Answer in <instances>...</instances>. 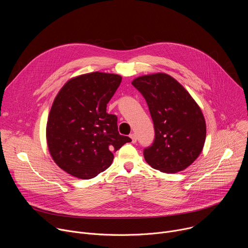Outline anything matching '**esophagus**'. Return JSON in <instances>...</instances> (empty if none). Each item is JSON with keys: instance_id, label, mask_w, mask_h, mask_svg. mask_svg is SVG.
<instances>
[{"instance_id": "obj_1", "label": "esophagus", "mask_w": 248, "mask_h": 248, "mask_svg": "<svg viewBox=\"0 0 248 248\" xmlns=\"http://www.w3.org/2000/svg\"><path fill=\"white\" fill-rule=\"evenodd\" d=\"M129 136H130V138H131V142H132V143H136V141H137V136H136V134H135V133H131Z\"/></svg>"}]
</instances>
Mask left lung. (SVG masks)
I'll list each match as a JSON object with an SVG mask.
<instances>
[{
  "mask_svg": "<svg viewBox=\"0 0 248 248\" xmlns=\"http://www.w3.org/2000/svg\"><path fill=\"white\" fill-rule=\"evenodd\" d=\"M131 83L146 100L154 124V141L143 151L146 162L167 173L184 170L205 143L206 124L199 106L166 74L139 77Z\"/></svg>",
  "mask_w": 248,
  "mask_h": 248,
  "instance_id": "obj_1",
  "label": "left lung"
}]
</instances>
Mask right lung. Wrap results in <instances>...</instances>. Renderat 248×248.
<instances>
[{
    "label": "right lung",
    "mask_w": 248,
    "mask_h": 248,
    "mask_svg": "<svg viewBox=\"0 0 248 248\" xmlns=\"http://www.w3.org/2000/svg\"><path fill=\"white\" fill-rule=\"evenodd\" d=\"M122 82L114 74L91 73L69 79L56 96L47 122V143L55 163L64 171L89 180L107 170L114 152L128 136L118 130L107 104Z\"/></svg>",
    "instance_id": "obj_1"
}]
</instances>
